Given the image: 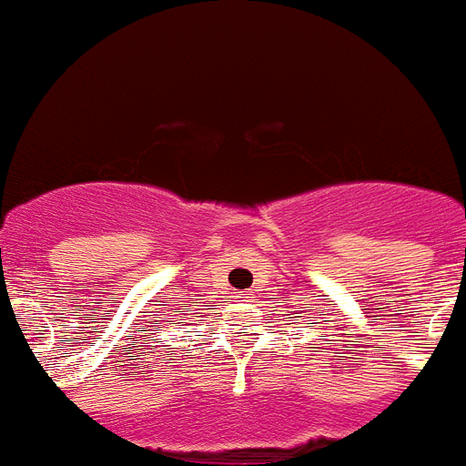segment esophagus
<instances>
[{
  "label": "esophagus",
  "instance_id": "obj_1",
  "mask_svg": "<svg viewBox=\"0 0 466 466\" xmlns=\"http://www.w3.org/2000/svg\"><path fill=\"white\" fill-rule=\"evenodd\" d=\"M236 298H238V300H243V303H250L252 293L250 291H240V293H236Z\"/></svg>",
  "mask_w": 466,
  "mask_h": 466
}]
</instances>
